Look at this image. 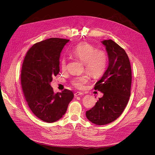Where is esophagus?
Returning <instances> with one entry per match:
<instances>
[{
  "label": "esophagus",
  "mask_w": 155,
  "mask_h": 155,
  "mask_svg": "<svg viewBox=\"0 0 155 155\" xmlns=\"http://www.w3.org/2000/svg\"><path fill=\"white\" fill-rule=\"evenodd\" d=\"M83 93H81V92H80V91H77V92H75V93H74V96H75V97L78 96H80V95H83Z\"/></svg>",
  "instance_id": "34e87169"
}]
</instances>
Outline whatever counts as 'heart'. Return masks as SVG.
<instances>
[{
  "mask_svg": "<svg viewBox=\"0 0 155 155\" xmlns=\"http://www.w3.org/2000/svg\"><path fill=\"white\" fill-rule=\"evenodd\" d=\"M71 54L84 63L87 72L95 77L102 75L105 71L107 64V55L105 51L96 49L91 43L81 42L70 51ZM62 70L66 69L67 61L62 58L61 61ZM88 81L86 75L77 77L71 81V84L77 89H82Z\"/></svg>",
  "mask_w": 155,
  "mask_h": 155,
  "instance_id": "1",
  "label": "heart"
}]
</instances>
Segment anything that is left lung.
I'll return each instance as SVG.
<instances>
[{"mask_svg": "<svg viewBox=\"0 0 155 155\" xmlns=\"http://www.w3.org/2000/svg\"><path fill=\"white\" fill-rule=\"evenodd\" d=\"M108 56V65L94 90L104 95L86 112L87 118L97 125H104L117 120L123 113L130 96V64L123 48L112 40L102 41Z\"/></svg>", "mask_w": 155, "mask_h": 155, "instance_id": "obj_1", "label": "left lung"}]
</instances>
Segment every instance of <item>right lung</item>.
<instances>
[{
    "instance_id": "obj_1",
    "label": "right lung",
    "mask_w": 155,
    "mask_h": 155,
    "mask_svg": "<svg viewBox=\"0 0 155 155\" xmlns=\"http://www.w3.org/2000/svg\"><path fill=\"white\" fill-rule=\"evenodd\" d=\"M69 40L50 38L36 43L28 50L21 72V83L32 112L47 123L58 121L65 114L73 93L65 89L54 93L50 83L59 72L61 53Z\"/></svg>"
}]
</instances>
